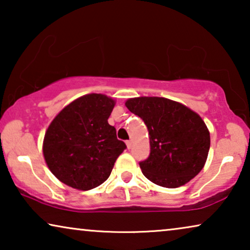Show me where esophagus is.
I'll list each match as a JSON object with an SVG mask.
<instances>
[{
	"instance_id": "esophagus-1",
	"label": "esophagus",
	"mask_w": 250,
	"mask_h": 250,
	"mask_svg": "<svg viewBox=\"0 0 250 250\" xmlns=\"http://www.w3.org/2000/svg\"><path fill=\"white\" fill-rule=\"evenodd\" d=\"M126 146H127V149H131L133 146V142L131 141V140H128V141H126Z\"/></svg>"
}]
</instances>
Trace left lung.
I'll list each match as a JSON object with an SVG mask.
<instances>
[{"instance_id": "obj_1", "label": "left lung", "mask_w": 250, "mask_h": 250, "mask_svg": "<svg viewBox=\"0 0 250 250\" xmlns=\"http://www.w3.org/2000/svg\"><path fill=\"white\" fill-rule=\"evenodd\" d=\"M125 104L148 127L150 155L139 163L146 179L160 187L177 188L203 169L210 136L199 115L166 98L140 97Z\"/></svg>"}]
</instances>
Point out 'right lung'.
I'll return each instance as SVG.
<instances>
[{"mask_svg": "<svg viewBox=\"0 0 250 250\" xmlns=\"http://www.w3.org/2000/svg\"><path fill=\"white\" fill-rule=\"evenodd\" d=\"M115 101L92 93L64 107L44 136L43 155L57 179L75 189L87 191L104 182L116 159L126 149L108 124Z\"/></svg>", "mask_w": 250, "mask_h": 250, "instance_id": "obj_1", "label": "right lung"}]
</instances>
